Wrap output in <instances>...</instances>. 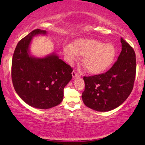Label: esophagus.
Segmentation results:
<instances>
[{"instance_id": "34e87169", "label": "esophagus", "mask_w": 145, "mask_h": 145, "mask_svg": "<svg viewBox=\"0 0 145 145\" xmlns=\"http://www.w3.org/2000/svg\"><path fill=\"white\" fill-rule=\"evenodd\" d=\"M72 76H73V78H75L76 77H79V75H78V74L77 72H76V71H72Z\"/></svg>"}]
</instances>
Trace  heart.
<instances>
[{
	"label": "heart",
	"instance_id": "heart-1",
	"mask_svg": "<svg viewBox=\"0 0 145 145\" xmlns=\"http://www.w3.org/2000/svg\"><path fill=\"white\" fill-rule=\"evenodd\" d=\"M63 52L69 63L84 56L83 66L91 74H102L111 67L116 57L115 47L112 44L102 42L94 39H80L74 45L67 44Z\"/></svg>",
	"mask_w": 145,
	"mask_h": 145
}]
</instances>
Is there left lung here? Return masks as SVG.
<instances>
[{
  "label": "left lung",
  "mask_w": 145,
  "mask_h": 145,
  "mask_svg": "<svg viewBox=\"0 0 145 145\" xmlns=\"http://www.w3.org/2000/svg\"><path fill=\"white\" fill-rule=\"evenodd\" d=\"M121 43V52L117 61L107 72L83 78L85 89L82 101L94 110L107 112L115 109L127 99L133 89L136 54L123 38Z\"/></svg>",
  "instance_id": "1"
}]
</instances>
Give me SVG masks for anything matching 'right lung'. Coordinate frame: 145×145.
I'll return each mask as SVG.
<instances>
[{"instance_id": "obj_1", "label": "right lung", "mask_w": 145, "mask_h": 145, "mask_svg": "<svg viewBox=\"0 0 145 145\" xmlns=\"http://www.w3.org/2000/svg\"><path fill=\"white\" fill-rule=\"evenodd\" d=\"M39 35H47V32L35 29L19 41L13 56L11 78L16 93L25 103L35 108L48 109L61 103L73 69L55 52L44 57L31 54L33 38Z\"/></svg>"}]
</instances>
